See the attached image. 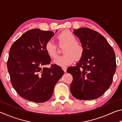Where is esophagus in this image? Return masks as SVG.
Instances as JSON below:
<instances>
[{
	"label": "esophagus",
	"mask_w": 122,
	"mask_h": 122,
	"mask_svg": "<svg viewBox=\"0 0 122 122\" xmlns=\"http://www.w3.org/2000/svg\"><path fill=\"white\" fill-rule=\"evenodd\" d=\"M62 69L65 72H66L67 71V68L66 67H62Z\"/></svg>",
	"instance_id": "34e87169"
}]
</instances>
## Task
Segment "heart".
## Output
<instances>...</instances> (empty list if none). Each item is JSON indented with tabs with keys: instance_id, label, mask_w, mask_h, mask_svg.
I'll return each mask as SVG.
<instances>
[{
	"instance_id": "1",
	"label": "heart",
	"mask_w": 122,
	"mask_h": 122,
	"mask_svg": "<svg viewBox=\"0 0 122 122\" xmlns=\"http://www.w3.org/2000/svg\"><path fill=\"white\" fill-rule=\"evenodd\" d=\"M59 45L65 44L62 51L64 54L62 56L54 61V63L62 67H66L71 65L76 59H81L84 53V48L78 43L75 36L68 30H63L57 36ZM45 51L48 56L51 59L56 58L57 52L56 46L52 42H47L45 45Z\"/></svg>"
}]
</instances>
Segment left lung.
I'll return each instance as SVG.
<instances>
[{"label":"left lung","mask_w":122,"mask_h":122,"mask_svg":"<svg viewBox=\"0 0 122 122\" xmlns=\"http://www.w3.org/2000/svg\"><path fill=\"white\" fill-rule=\"evenodd\" d=\"M84 48L83 56L76 66L68 68L73 80L70 89L78 100L100 97L110 87L116 69L114 51L106 39L88 28L74 30Z\"/></svg>","instance_id":"1"}]
</instances>
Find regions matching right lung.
I'll return each mask as SVG.
<instances>
[{"instance_id": "1", "label": "right lung", "mask_w": 122, "mask_h": 122, "mask_svg": "<svg viewBox=\"0 0 122 122\" xmlns=\"http://www.w3.org/2000/svg\"><path fill=\"white\" fill-rule=\"evenodd\" d=\"M54 36L51 31L33 29L22 34L10 48L7 65L12 85L26 100L42 103L49 100L63 75L58 65L45 67L51 61L45 45Z\"/></svg>"}]
</instances>
